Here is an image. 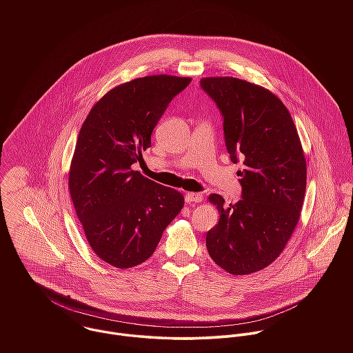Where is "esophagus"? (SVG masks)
<instances>
[{
    "label": "esophagus",
    "instance_id": "1",
    "mask_svg": "<svg viewBox=\"0 0 353 353\" xmlns=\"http://www.w3.org/2000/svg\"><path fill=\"white\" fill-rule=\"evenodd\" d=\"M185 200L188 203H193V202H201L202 194L200 193H186V197Z\"/></svg>",
    "mask_w": 353,
    "mask_h": 353
}]
</instances>
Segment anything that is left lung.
Here are the masks:
<instances>
[{
  "mask_svg": "<svg viewBox=\"0 0 353 353\" xmlns=\"http://www.w3.org/2000/svg\"><path fill=\"white\" fill-rule=\"evenodd\" d=\"M201 88L223 114L225 147L238 171L242 199L225 205L206 234L210 258L243 276L269 266L284 250L302 212L307 165L302 143L284 103L269 90L236 77H203Z\"/></svg>",
  "mask_w": 353,
  "mask_h": 353,
  "instance_id": "obj_1",
  "label": "left lung"
}]
</instances>
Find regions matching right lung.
<instances>
[{"instance_id":"obj_1","label":"right lung","mask_w":353,"mask_h":353,"mask_svg":"<svg viewBox=\"0 0 353 353\" xmlns=\"http://www.w3.org/2000/svg\"><path fill=\"white\" fill-rule=\"evenodd\" d=\"M190 77L156 74L110 90L85 118L69 170V192L95 254L118 269L156 250L183 208V196L132 170L151 147L152 130Z\"/></svg>"}]
</instances>
